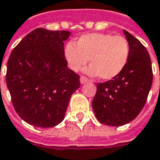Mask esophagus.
I'll list each match as a JSON object with an SVG mask.
<instances>
[{"label": "esophagus", "mask_w": 160, "mask_h": 160, "mask_svg": "<svg viewBox=\"0 0 160 160\" xmlns=\"http://www.w3.org/2000/svg\"><path fill=\"white\" fill-rule=\"evenodd\" d=\"M89 82V79L87 78H85V77H83V76H81L80 77V82L82 83V84H84V83H86V82Z\"/></svg>", "instance_id": "esophagus-1"}]
</instances>
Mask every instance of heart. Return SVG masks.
I'll return each mask as SVG.
<instances>
[{"label": "heart", "instance_id": "obj_1", "mask_svg": "<svg viewBox=\"0 0 160 160\" xmlns=\"http://www.w3.org/2000/svg\"><path fill=\"white\" fill-rule=\"evenodd\" d=\"M130 46L122 36L109 33H89L81 36L74 44L69 43L64 56L72 71H80L89 59L85 72L99 76L102 80H111L117 77L128 61Z\"/></svg>", "mask_w": 160, "mask_h": 160}]
</instances>
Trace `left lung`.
Masks as SVG:
<instances>
[{"label": "left lung", "instance_id": "8db88e82", "mask_svg": "<svg viewBox=\"0 0 160 160\" xmlns=\"http://www.w3.org/2000/svg\"><path fill=\"white\" fill-rule=\"evenodd\" d=\"M123 32L130 46L128 61L117 77L97 83L92 102L96 119L112 127L125 125L136 118L152 83V62L147 48L128 32Z\"/></svg>", "mask_w": 160, "mask_h": 160}]
</instances>
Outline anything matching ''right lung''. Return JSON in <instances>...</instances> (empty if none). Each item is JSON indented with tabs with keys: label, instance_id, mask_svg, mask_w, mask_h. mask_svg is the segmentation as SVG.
I'll use <instances>...</instances> for the list:
<instances>
[{
	"label": "right lung",
	"instance_id": "obj_1",
	"mask_svg": "<svg viewBox=\"0 0 160 160\" xmlns=\"http://www.w3.org/2000/svg\"><path fill=\"white\" fill-rule=\"evenodd\" d=\"M68 31L36 28L18 44L7 64L6 82L20 118L38 128H53L64 119L79 76L67 67L64 42Z\"/></svg>",
	"mask_w": 160,
	"mask_h": 160
}]
</instances>
